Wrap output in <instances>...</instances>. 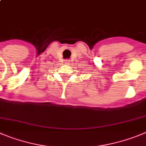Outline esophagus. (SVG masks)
Returning <instances> with one entry per match:
<instances>
[{
    "label": "esophagus",
    "mask_w": 146,
    "mask_h": 146,
    "mask_svg": "<svg viewBox=\"0 0 146 146\" xmlns=\"http://www.w3.org/2000/svg\"><path fill=\"white\" fill-rule=\"evenodd\" d=\"M69 62H70V61H69V60H65V63H66V64H68Z\"/></svg>",
    "instance_id": "34e87169"
}]
</instances>
